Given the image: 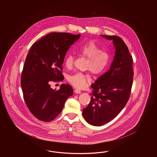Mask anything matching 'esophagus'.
Wrapping results in <instances>:
<instances>
[{"label": "esophagus", "mask_w": 157, "mask_h": 157, "mask_svg": "<svg viewBox=\"0 0 157 157\" xmlns=\"http://www.w3.org/2000/svg\"><path fill=\"white\" fill-rule=\"evenodd\" d=\"M75 93L76 94H80L81 93V90H80V89H77L75 90Z\"/></svg>", "instance_id": "1"}]
</instances>
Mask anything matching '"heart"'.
Returning a JSON list of instances; mask_svg holds the SVG:
<instances>
[{"mask_svg":"<svg viewBox=\"0 0 157 157\" xmlns=\"http://www.w3.org/2000/svg\"><path fill=\"white\" fill-rule=\"evenodd\" d=\"M77 51L82 57L88 60L86 69L94 75H100L105 72L110 63V55L106 50H102L101 48L94 41L90 40L82 43L77 48ZM75 58L72 54H68L64 59V63L68 69L74 67ZM90 80L88 74L82 72H76L68 77V81L74 86L77 88H83Z\"/></svg>","mask_w":157,"mask_h":157,"instance_id":"obj_1","label":"heart"}]
</instances>
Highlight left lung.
Returning <instances> with one entry per match:
<instances>
[{
    "label": "left lung",
    "instance_id": "1",
    "mask_svg": "<svg viewBox=\"0 0 157 157\" xmlns=\"http://www.w3.org/2000/svg\"><path fill=\"white\" fill-rule=\"evenodd\" d=\"M101 36L113 40L116 49L110 70L91 85V100L82 110L87 123L101 126L116 117L126 105L133 83V59L124 40L118 36Z\"/></svg>",
    "mask_w": 157,
    "mask_h": 157
}]
</instances>
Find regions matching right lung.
Returning a JSON list of instances; mask_svg holds the SVG:
<instances>
[{"mask_svg": "<svg viewBox=\"0 0 157 157\" xmlns=\"http://www.w3.org/2000/svg\"><path fill=\"white\" fill-rule=\"evenodd\" d=\"M80 35L51 33L33 44L27 55L21 85L27 107L39 120H54L63 110L66 99L73 94L68 84H62L59 90L51 89L50 84L63 80L64 58Z\"/></svg>", "mask_w": 157, "mask_h": 157, "instance_id": "add662e5", "label": "right lung"}]
</instances>
